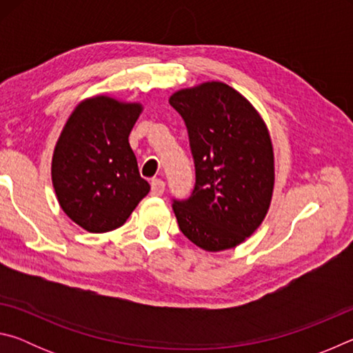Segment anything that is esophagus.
Masks as SVG:
<instances>
[{
	"label": "esophagus",
	"instance_id": "1",
	"mask_svg": "<svg viewBox=\"0 0 353 353\" xmlns=\"http://www.w3.org/2000/svg\"><path fill=\"white\" fill-rule=\"evenodd\" d=\"M165 191V182L160 179H154L151 182V194L152 196H162Z\"/></svg>",
	"mask_w": 353,
	"mask_h": 353
}]
</instances>
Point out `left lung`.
Here are the masks:
<instances>
[{
    "label": "left lung",
    "mask_w": 353,
    "mask_h": 353,
    "mask_svg": "<svg viewBox=\"0 0 353 353\" xmlns=\"http://www.w3.org/2000/svg\"><path fill=\"white\" fill-rule=\"evenodd\" d=\"M170 104L187 126L196 176L188 198L172 199L179 229L208 252L235 248L270 208L274 154L265 123L223 82L185 88Z\"/></svg>",
    "instance_id": "1"
}]
</instances>
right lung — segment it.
Listing matches in <instances>:
<instances>
[{"mask_svg": "<svg viewBox=\"0 0 353 353\" xmlns=\"http://www.w3.org/2000/svg\"><path fill=\"white\" fill-rule=\"evenodd\" d=\"M140 112V104L94 97L76 107L59 137L51 165L57 201L92 234L123 225L151 190L129 145Z\"/></svg>", "mask_w": 353, "mask_h": 353, "instance_id": "add662e5", "label": "right lung"}]
</instances>
